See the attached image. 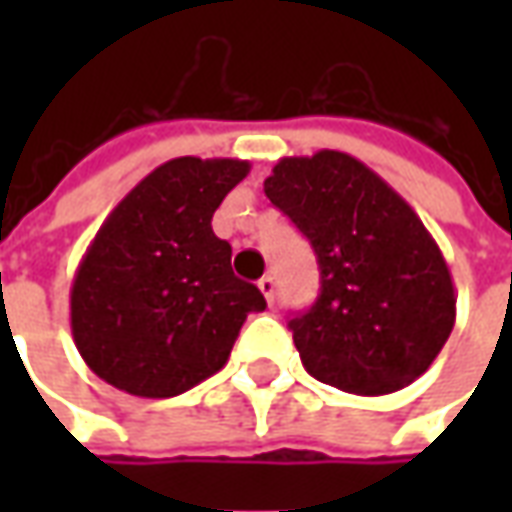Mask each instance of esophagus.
<instances>
[{
	"label": "esophagus",
	"instance_id": "34e87169",
	"mask_svg": "<svg viewBox=\"0 0 512 512\" xmlns=\"http://www.w3.org/2000/svg\"><path fill=\"white\" fill-rule=\"evenodd\" d=\"M257 288L263 290V296H266L268 304H274V277H271V274H266V277L260 279Z\"/></svg>",
	"mask_w": 512,
	"mask_h": 512
}]
</instances>
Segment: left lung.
Wrapping results in <instances>:
<instances>
[{
    "label": "left lung",
    "instance_id": "left-lung-1",
    "mask_svg": "<svg viewBox=\"0 0 512 512\" xmlns=\"http://www.w3.org/2000/svg\"><path fill=\"white\" fill-rule=\"evenodd\" d=\"M263 191L321 268L318 301L288 323L307 373L351 395L417 381L455 326V285L414 208L340 150L279 158Z\"/></svg>",
    "mask_w": 512,
    "mask_h": 512
}]
</instances>
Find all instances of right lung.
Here are the masks:
<instances>
[{
  "mask_svg": "<svg viewBox=\"0 0 512 512\" xmlns=\"http://www.w3.org/2000/svg\"><path fill=\"white\" fill-rule=\"evenodd\" d=\"M246 175L241 158H172L106 216L71 285L73 343L106 384L180 395L219 373L246 315L266 310L211 227Z\"/></svg>",
  "mask_w": 512,
  "mask_h": 512,
  "instance_id": "obj_1",
  "label": "right lung"
}]
</instances>
